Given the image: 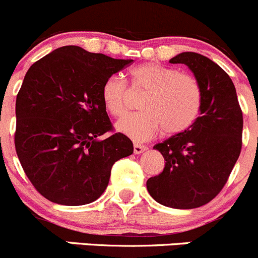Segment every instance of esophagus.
Listing matches in <instances>:
<instances>
[{
  "label": "esophagus",
  "instance_id": "esophagus-1",
  "mask_svg": "<svg viewBox=\"0 0 258 258\" xmlns=\"http://www.w3.org/2000/svg\"><path fill=\"white\" fill-rule=\"evenodd\" d=\"M148 148L145 147V145H142V144H134V153L135 154H142L143 152H145V150H147Z\"/></svg>",
  "mask_w": 258,
  "mask_h": 258
}]
</instances>
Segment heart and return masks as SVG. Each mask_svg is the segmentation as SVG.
Returning a JSON list of instances; mask_svg holds the SVG:
<instances>
[{
	"label": "heart",
	"mask_w": 258,
	"mask_h": 258,
	"mask_svg": "<svg viewBox=\"0 0 258 258\" xmlns=\"http://www.w3.org/2000/svg\"><path fill=\"white\" fill-rule=\"evenodd\" d=\"M130 90L145 91L142 111L128 114L116 123V130L135 142L165 134L177 135L192 128L203 108V93L197 79L159 63H142L130 70ZM101 101L110 115L126 111L130 91L125 81L111 75L101 86Z\"/></svg>",
	"instance_id": "obj_1"
}]
</instances>
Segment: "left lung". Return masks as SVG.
I'll return each mask as SVG.
<instances>
[{
	"label": "left lung",
	"instance_id": "obj_1",
	"mask_svg": "<svg viewBox=\"0 0 258 258\" xmlns=\"http://www.w3.org/2000/svg\"><path fill=\"white\" fill-rule=\"evenodd\" d=\"M169 62L192 70L202 88L203 108L192 128L155 145L165 165L147 180V188L160 205L192 210L211 202L228 180L241 153L243 116L231 78L211 58L182 52Z\"/></svg>",
	"mask_w": 258,
	"mask_h": 258
}]
</instances>
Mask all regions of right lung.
Returning <instances> with one entry per match:
<instances>
[{
	"label": "right lung",
	"instance_id": "1",
	"mask_svg": "<svg viewBox=\"0 0 258 258\" xmlns=\"http://www.w3.org/2000/svg\"><path fill=\"white\" fill-rule=\"evenodd\" d=\"M133 60L62 46L34 63L16 98L15 148L35 189L63 206H83L106 189L111 167L133 154L114 133L101 101L103 83ZM105 132L111 135L100 141Z\"/></svg>",
	"mask_w": 258,
	"mask_h": 258
}]
</instances>
